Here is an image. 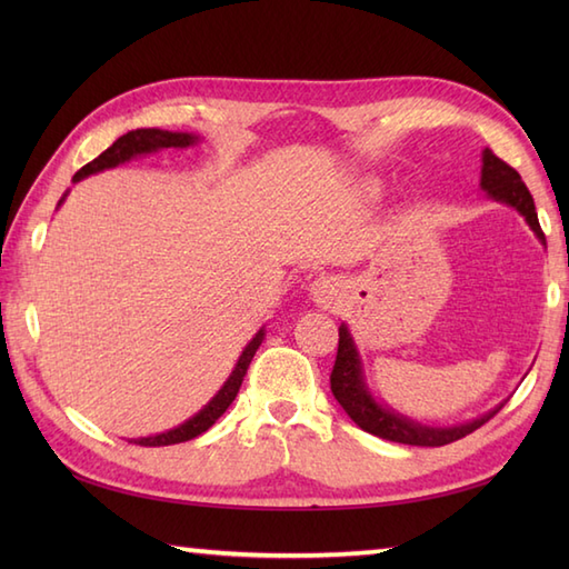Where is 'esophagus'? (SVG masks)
I'll list each match as a JSON object with an SVG mask.
<instances>
[{"label":"esophagus","instance_id":"obj_1","mask_svg":"<svg viewBox=\"0 0 569 569\" xmlns=\"http://www.w3.org/2000/svg\"><path fill=\"white\" fill-rule=\"evenodd\" d=\"M310 298L316 300L320 308H330L340 298V283L332 276H318L316 281L310 283Z\"/></svg>","mask_w":569,"mask_h":569}]
</instances>
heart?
I'll return each mask as SVG.
<instances>
[{
	"label": "heart",
	"mask_w": 569,
	"mask_h": 569,
	"mask_svg": "<svg viewBox=\"0 0 569 569\" xmlns=\"http://www.w3.org/2000/svg\"><path fill=\"white\" fill-rule=\"evenodd\" d=\"M371 192H377V186H371Z\"/></svg>",
	"instance_id": "1"
}]
</instances>
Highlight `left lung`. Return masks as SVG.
Returning <instances> with one entry per match:
<instances>
[{
  "instance_id": "obj_1",
  "label": "left lung",
  "mask_w": 569,
  "mask_h": 569,
  "mask_svg": "<svg viewBox=\"0 0 569 569\" xmlns=\"http://www.w3.org/2000/svg\"><path fill=\"white\" fill-rule=\"evenodd\" d=\"M479 186L487 192L489 200L501 202L506 208H513L521 214L526 224L530 227V232H533L540 244L546 247V234H542L538 222L533 196L528 192L521 176H518L509 163L497 159L489 149L481 151ZM330 386L337 403L345 408V413L352 418L361 430L377 435L381 440L418 447H440L465 438V435L475 432L477 428L485 426L487 420L497 416L506 403L501 401L497 408L487 410L485 416L457 422V426H426V422H418L413 418L398 413V410L381 403L379 398L371 393L365 377V361H361L359 347L355 342L352 330L347 328V322L340 325V347H337Z\"/></svg>"
}]
</instances>
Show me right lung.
Instances as JSON below:
<instances>
[{
  "label": "right lung",
  "mask_w": 569,
  "mask_h": 569,
  "mask_svg": "<svg viewBox=\"0 0 569 569\" xmlns=\"http://www.w3.org/2000/svg\"><path fill=\"white\" fill-rule=\"evenodd\" d=\"M202 139L200 134H190V131H166V129H134V131H127L124 137H119L110 149L102 151L98 159L90 161L88 166H82L80 171L72 176V183H80L82 178L94 176V173H102V171H110V168L122 166L131 159H139V156H149V153H159L163 149H188V147H198ZM68 198V190L63 192V198L58 200V208L63 204V200ZM266 337V328H259V332L251 337L249 345L241 349V355L237 359V365L229 373L227 381L220 386V391H217L208 403H204L196 416H190L188 420L180 422V426L171 428V430H163V432H156V435H147V438H131L129 442L134 445H143V447H163V445H176V442H186L198 438L204 430H210L214 426V420L220 418L224 410L232 406V401L239 393V386L244 381V373L251 365L253 355H257V349L261 347Z\"/></svg>",
  "instance_id": "obj_1"
}]
</instances>
